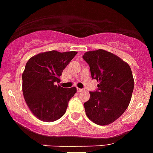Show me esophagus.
Segmentation results:
<instances>
[{
    "instance_id": "34e87169",
    "label": "esophagus",
    "mask_w": 153,
    "mask_h": 153,
    "mask_svg": "<svg viewBox=\"0 0 153 153\" xmlns=\"http://www.w3.org/2000/svg\"><path fill=\"white\" fill-rule=\"evenodd\" d=\"M83 89L82 88H77V91H78V92H82V91Z\"/></svg>"
}]
</instances>
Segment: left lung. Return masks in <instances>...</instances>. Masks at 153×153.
<instances>
[{
  "label": "left lung",
  "instance_id": "left-lung-1",
  "mask_svg": "<svg viewBox=\"0 0 153 153\" xmlns=\"http://www.w3.org/2000/svg\"><path fill=\"white\" fill-rule=\"evenodd\" d=\"M82 57L89 65L92 79L100 82L84 103L85 114L96 124H111L130 103L134 84L131 69L128 63L104 50L88 51Z\"/></svg>",
  "mask_w": 153,
  "mask_h": 153
}]
</instances>
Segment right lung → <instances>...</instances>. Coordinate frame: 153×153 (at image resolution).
<instances>
[{"mask_svg":"<svg viewBox=\"0 0 153 153\" xmlns=\"http://www.w3.org/2000/svg\"><path fill=\"white\" fill-rule=\"evenodd\" d=\"M78 53L56 51L38 53L29 59L22 73V92L29 110L39 120L52 122L65 114L75 87L56 85L63 70Z\"/></svg>","mask_w":153,"mask_h":153,"instance_id":"1","label":"right lung"}]
</instances>
